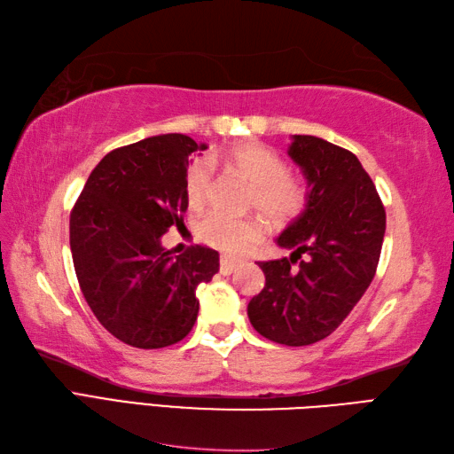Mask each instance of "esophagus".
Wrapping results in <instances>:
<instances>
[{
  "label": "esophagus",
  "mask_w": 454,
  "mask_h": 454,
  "mask_svg": "<svg viewBox=\"0 0 454 454\" xmlns=\"http://www.w3.org/2000/svg\"><path fill=\"white\" fill-rule=\"evenodd\" d=\"M237 268H239V263L235 260H231L227 256H221V260H219V271H221V275L235 273Z\"/></svg>",
  "instance_id": "34e87169"
}]
</instances>
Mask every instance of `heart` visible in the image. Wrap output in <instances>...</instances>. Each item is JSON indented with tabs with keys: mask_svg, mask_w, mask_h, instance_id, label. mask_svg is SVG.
Returning a JSON list of instances; mask_svg holds the SVG:
<instances>
[{
	"mask_svg": "<svg viewBox=\"0 0 454 454\" xmlns=\"http://www.w3.org/2000/svg\"><path fill=\"white\" fill-rule=\"evenodd\" d=\"M217 163H225L252 183L250 206L273 225H289L306 209V184L298 176L289 175V168L279 153L254 140L237 142L225 150L212 152L207 160L191 163L184 176V196L192 207H202L209 200L214 165ZM196 231L206 245L229 256H242L263 239L262 221L254 217L237 219L221 212L204 215Z\"/></svg>",
	"mask_w": 454,
	"mask_h": 454,
	"instance_id": "1",
	"label": "heart"
}]
</instances>
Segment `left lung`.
Wrapping results in <instances>:
<instances>
[{"mask_svg": "<svg viewBox=\"0 0 454 454\" xmlns=\"http://www.w3.org/2000/svg\"><path fill=\"white\" fill-rule=\"evenodd\" d=\"M291 160L308 183L306 209L278 239L291 256L258 262L265 286L248 304L252 327L286 347L325 339L366 293L385 235V207L355 153L293 135Z\"/></svg>", "mask_w": 454, "mask_h": 454, "instance_id": "1", "label": "left lung"}]
</instances>
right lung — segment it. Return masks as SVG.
Wrapping results in <instances>:
<instances>
[{"mask_svg": "<svg viewBox=\"0 0 454 454\" xmlns=\"http://www.w3.org/2000/svg\"><path fill=\"white\" fill-rule=\"evenodd\" d=\"M206 144L186 135L150 137L109 152L73 206L71 254L88 306L109 333L137 348H163L191 333L196 286L212 281L219 254L161 247L189 207V158Z\"/></svg>", "mask_w": 454, "mask_h": 454, "instance_id": "obj_1", "label": "right lung"}]
</instances>
